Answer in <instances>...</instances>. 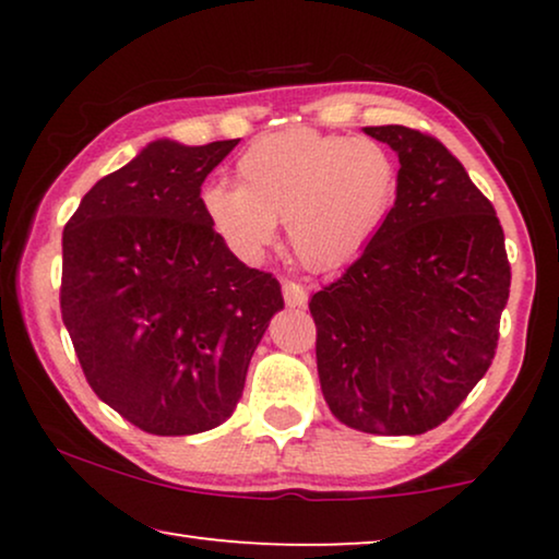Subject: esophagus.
<instances>
[{
	"label": "esophagus",
	"mask_w": 559,
	"mask_h": 559,
	"mask_svg": "<svg viewBox=\"0 0 559 559\" xmlns=\"http://www.w3.org/2000/svg\"><path fill=\"white\" fill-rule=\"evenodd\" d=\"M282 295H285V302L289 308H302V305L308 302V293H305L300 282H293V280L282 282Z\"/></svg>",
	"instance_id": "1"
}]
</instances>
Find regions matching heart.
I'll use <instances>...</instances> for the list:
<instances>
[{
	"instance_id": "1",
	"label": "heart",
	"mask_w": 559,
	"mask_h": 559,
	"mask_svg": "<svg viewBox=\"0 0 559 559\" xmlns=\"http://www.w3.org/2000/svg\"><path fill=\"white\" fill-rule=\"evenodd\" d=\"M396 186V165L379 142L287 129L251 142L236 163V186L213 182L201 205L213 231L243 259L262 257L285 221L297 262L328 272L377 236Z\"/></svg>"
}]
</instances>
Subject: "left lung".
<instances>
[{
  "label": "left lung",
  "mask_w": 559,
  "mask_h": 559,
  "mask_svg": "<svg viewBox=\"0 0 559 559\" xmlns=\"http://www.w3.org/2000/svg\"><path fill=\"white\" fill-rule=\"evenodd\" d=\"M400 157L384 226L312 295L318 377L343 425L423 435L445 423L496 356L511 266L503 228L445 144L364 127Z\"/></svg>",
  "instance_id": "obj_1"
}]
</instances>
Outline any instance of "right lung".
<instances>
[{
	"label": "right lung",
	"mask_w": 559,
	"mask_h": 559,
	"mask_svg": "<svg viewBox=\"0 0 559 559\" xmlns=\"http://www.w3.org/2000/svg\"><path fill=\"white\" fill-rule=\"evenodd\" d=\"M236 144L150 142L66 224L60 312L75 356L98 400L144 432L226 423L285 308L280 282L239 262L203 213V180Z\"/></svg>",
	"instance_id": "1"
}]
</instances>
